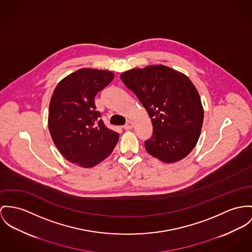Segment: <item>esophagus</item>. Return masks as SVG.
<instances>
[{
	"instance_id": "34e87169",
	"label": "esophagus",
	"mask_w": 252,
	"mask_h": 252,
	"mask_svg": "<svg viewBox=\"0 0 252 252\" xmlns=\"http://www.w3.org/2000/svg\"><path fill=\"white\" fill-rule=\"evenodd\" d=\"M133 127V124L131 123V122H127L125 126H124V128L126 129V130H129V129H131Z\"/></svg>"
}]
</instances>
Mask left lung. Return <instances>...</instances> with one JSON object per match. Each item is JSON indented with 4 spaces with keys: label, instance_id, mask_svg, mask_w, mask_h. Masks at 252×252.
<instances>
[{
    "label": "left lung",
    "instance_id": "1",
    "mask_svg": "<svg viewBox=\"0 0 252 252\" xmlns=\"http://www.w3.org/2000/svg\"><path fill=\"white\" fill-rule=\"evenodd\" d=\"M121 79L152 120L154 132L145 141L147 152L166 163L189 155L203 123L200 97L189 78L170 67L153 65L126 71Z\"/></svg>",
    "mask_w": 252,
    "mask_h": 252
}]
</instances>
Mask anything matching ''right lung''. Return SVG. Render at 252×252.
Here are the masks:
<instances>
[{
	"label": "right lung",
	"mask_w": 252,
	"mask_h": 252,
	"mask_svg": "<svg viewBox=\"0 0 252 252\" xmlns=\"http://www.w3.org/2000/svg\"><path fill=\"white\" fill-rule=\"evenodd\" d=\"M114 78L109 71L83 68L63 78L49 108V130L60 154L82 168H92L113 152L119 134L107 128L95 97Z\"/></svg>",
	"instance_id": "obj_1"
}]
</instances>
